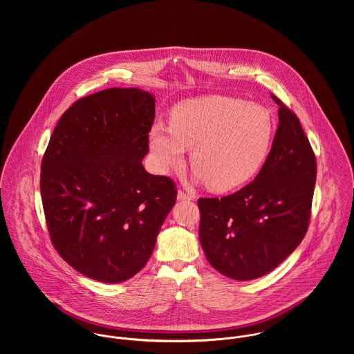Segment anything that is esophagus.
<instances>
[{
    "label": "esophagus",
    "mask_w": 354,
    "mask_h": 354,
    "mask_svg": "<svg viewBox=\"0 0 354 354\" xmlns=\"http://www.w3.org/2000/svg\"><path fill=\"white\" fill-rule=\"evenodd\" d=\"M177 199L178 201H194V198H192V195H189V194H187L185 191H183V189H178V192H177Z\"/></svg>",
    "instance_id": "1"
}]
</instances>
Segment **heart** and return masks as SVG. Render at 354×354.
I'll return each mask as SVG.
<instances>
[{
	"instance_id": "obj_1",
	"label": "heart",
	"mask_w": 354,
	"mask_h": 354,
	"mask_svg": "<svg viewBox=\"0 0 354 354\" xmlns=\"http://www.w3.org/2000/svg\"><path fill=\"white\" fill-rule=\"evenodd\" d=\"M274 135L275 121L266 106L208 95L178 103L170 127L153 124L149 147L159 173L180 170L189 150L195 181L205 183L214 192H230L260 171Z\"/></svg>"
}]
</instances>
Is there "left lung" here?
Segmentation results:
<instances>
[{
	"label": "left lung",
	"instance_id": "obj_1",
	"mask_svg": "<svg viewBox=\"0 0 354 354\" xmlns=\"http://www.w3.org/2000/svg\"><path fill=\"white\" fill-rule=\"evenodd\" d=\"M270 155L239 192L199 199V237L208 263L236 281L260 278L279 266L308 229L316 159L297 115L282 102Z\"/></svg>",
	"mask_w": 354,
	"mask_h": 354
}]
</instances>
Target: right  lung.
I'll return each mask as SVG.
<instances>
[{
    "label": "right lung",
    "instance_id": "right-lung-1",
    "mask_svg": "<svg viewBox=\"0 0 354 354\" xmlns=\"http://www.w3.org/2000/svg\"><path fill=\"white\" fill-rule=\"evenodd\" d=\"M155 98L107 88L59 118L42 160L41 195L51 241L80 274L118 283L151 256L177 189L146 171Z\"/></svg>",
    "mask_w": 354,
    "mask_h": 354
}]
</instances>
